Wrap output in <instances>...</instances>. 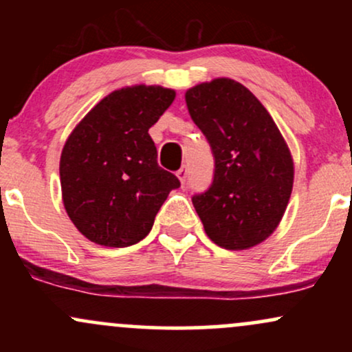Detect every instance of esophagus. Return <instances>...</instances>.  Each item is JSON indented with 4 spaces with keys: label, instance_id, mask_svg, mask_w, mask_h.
I'll return each instance as SVG.
<instances>
[{
    "label": "esophagus",
    "instance_id": "obj_1",
    "mask_svg": "<svg viewBox=\"0 0 352 352\" xmlns=\"http://www.w3.org/2000/svg\"><path fill=\"white\" fill-rule=\"evenodd\" d=\"M187 175H188V168L184 165V167L179 168V172H177V177H179L182 184H185V180H187Z\"/></svg>",
    "mask_w": 352,
    "mask_h": 352
}]
</instances>
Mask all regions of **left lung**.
Masks as SVG:
<instances>
[{
	"label": "left lung",
	"instance_id": "8db88e82",
	"mask_svg": "<svg viewBox=\"0 0 352 352\" xmlns=\"http://www.w3.org/2000/svg\"><path fill=\"white\" fill-rule=\"evenodd\" d=\"M185 102L215 160L210 187L192 197L205 233L221 248H252L276 230L292 197L288 145L263 104L236 80L199 84Z\"/></svg>",
	"mask_w": 352,
	"mask_h": 352
}]
</instances>
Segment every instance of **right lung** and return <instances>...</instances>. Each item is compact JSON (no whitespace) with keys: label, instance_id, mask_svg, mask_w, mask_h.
<instances>
[{"label":"right lung","instance_id":"obj_1","mask_svg":"<svg viewBox=\"0 0 352 352\" xmlns=\"http://www.w3.org/2000/svg\"><path fill=\"white\" fill-rule=\"evenodd\" d=\"M175 99L160 86L111 92L72 131L60 153L63 201L76 228L98 245L139 243L180 180L157 164L148 129Z\"/></svg>","mask_w":352,"mask_h":352}]
</instances>
